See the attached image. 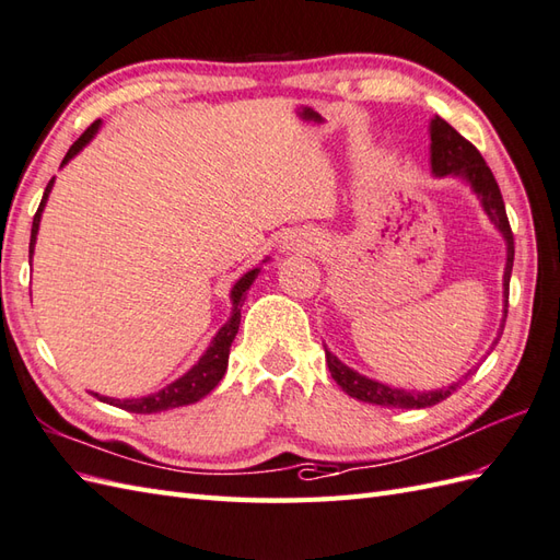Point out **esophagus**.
Here are the masks:
<instances>
[{
  "label": "esophagus",
  "instance_id": "1",
  "mask_svg": "<svg viewBox=\"0 0 560 560\" xmlns=\"http://www.w3.org/2000/svg\"><path fill=\"white\" fill-rule=\"evenodd\" d=\"M301 248H303V243H301Z\"/></svg>",
  "mask_w": 560,
  "mask_h": 560
}]
</instances>
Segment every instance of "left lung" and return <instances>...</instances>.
Listing matches in <instances>:
<instances>
[{
    "label": "left lung",
    "instance_id": "obj_1",
    "mask_svg": "<svg viewBox=\"0 0 560 560\" xmlns=\"http://www.w3.org/2000/svg\"><path fill=\"white\" fill-rule=\"evenodd\" d=\"M429 136H432V172L434 176H458L470 184V188L477 192L479 202H482L487 217L493 221L503 233L505 241V271H503V317L509 315V285H511V271H513V257H515V243H513V231L509 224V214H505V205L501 198V190L497 178H493L491 168L487 166L485 158L479 154V150L472 145L470 140H465L456 128L446 124L441 116H434L432 124H429ZM505 324V319H503ZM501 324V327H503ZM503 329H499V336L493 339L491 348L499 343ZM327 353V365L334 376V382L339 384L348 396H353L362 402H372V406H384V408H429L436 406V402L446 400L460 384L467 382V376L472 374V370L467 372L460 382H456L448 388H436V392H406V388H394L386 386L382 382H374L370 376H362L355 370H350L348 365L336 358L334 353Z\"/></svg>",
    "mask_w": 560,
    "mask_h": 560
}]
</instances>
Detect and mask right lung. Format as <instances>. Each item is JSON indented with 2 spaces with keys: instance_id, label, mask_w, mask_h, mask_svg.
Listing matches in <instances>:
<instances>
[{
  "instance_id": "add662e5",
  "label": "right lung",
  "mask_w": 560,
  "mask_h": 560,
  "mask_svg": "<svg viewBox=\"0 0 560 560\" xmlns=\"http://www.w3.org/2000/svg\"><path fill=\"white\" fill-rule=\"evenodd\" d=\"M100 131V121L90 124L85 128V133L78 138L73 145L69 148L67 158H63L61 166L67 164L69 160H73L78 152H81L90 140L95 138V133ZM51 186H55V178L49 180L47 188H45V195L40 200V207H37V212L33 217V229H31V257H33V248H35V238H37V229H40V217H43V210H45V202L49 198L51 192ZM267 262V259H265ZM259 275V267L245 271V275L236 281V285L231 289V303H233V310H231V317L229 322L224 324L217 331V336L212 339L210 348L205 350V355L195 362V365L184 374L178 376L176 382L166 384L162 392L158 394H150V396H142V398H109V396H100V394H93L97 396L102 402H109V406H116L121 410H128V412H140V415H150V412H162V410H172V408H180V406H190V402H198L200 398H205L207 394L212 392V388L221 382V376H224L226 372V365H229V350H231V343L233 339H236L238 334V324H241V307H243V301H245V293H248V289L253 285V281L257 279Z\"/></svg>"
}]
</instances>
